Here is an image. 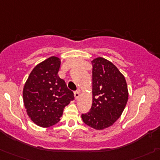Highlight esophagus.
I'll return each instance as SVG.
<instances>
[{"label":"esophagus","instance_id":"obj_1","mask_svg":"<svg viewBox=\"0 0 160 160\" xmlns=\"http://www.w3.org/2000/svg\"><path fill=\"white\" fill-rule=\"evenodd\" d=\"M74 96H75L76 99H77V98L80 97V92H79V91H76V92H74Z\"/></svg>","mask_w":160,"mask_h":160}]
</instances>
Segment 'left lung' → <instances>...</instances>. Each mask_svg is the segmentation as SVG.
Here are the masks:
<instances>
[{"label":"left lung","mask_w":160,"mask_h":160,"mask_svg":"<svg viewBox=\"0 0 160 160\" xmlns=\"http://www.w3.org/2000/svg\"><path fill=\"white\" fill-rule=\"evenodd\" d=\"M92 106L82 114L83 122L97 130L110 127L122 115L128 101V88L117 67L102 58L92 62Z\"/></svg>","instance_id":"obj_1"}]
</instances>
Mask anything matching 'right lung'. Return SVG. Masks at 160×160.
Returning <instances> with one entry per match:
<instances>
[{
    "label": "right lung",
    "mask_w": 160,
    "mask_h": 160,
    "mask_svg": "<svg viewBox=\"0 0 160 160\" xmlns=\"http://www.w3.org/2000/svg\"><path fill=\"white\" fill-rule=\"evenodd\" d=\"M61 61L50 57L34 68L25 83L23 102L31 121L50 127L60 121L64 108L74 99L73 92L58 77Z\"/></svg>",
    "instance_id": "add662e5"
}]
</instances>
